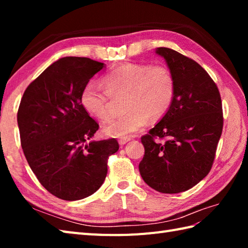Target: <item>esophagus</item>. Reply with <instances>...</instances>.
Returning a JSON list of instances; mask_svg holds the SVG:
<instances>
[{"label":"esophagus","instance_id":"esophagus-1","mask_svg":"<svg viewBox=\"0 0 248 248\" xmlns=\"http://www.w3.org/2000/svg\"><path fill=\"white\" fill-rule=\"evenodd\" d=\"M129 140H131L130 138H120V139L118 140V143H119L120 146H124V145L127 144Z\"/></svg>","mask_w":248,"mask_h":248}]
</instances>
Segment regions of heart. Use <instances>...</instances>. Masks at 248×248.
Instances as JSON below:
<instances>
[{
	"instance_id": "heart-1",
	"label": "heart",
	"mask_w": 248,
	"mask_h": 248,
	"mask_svg": "<svg viewBox=\"0 0 248 248\" xmlns=\"http://www.w3.org/2000/svg\"><path fill=\"white\" fill-rule=\"evenodd\" d=\"M104 91L93 81L81 92V104L86 112L99 120L110 117L109 94L125 93L124 108L128 112L105 125L104 133L115 138H127L146 124L157 120L170 109L175 96L176 81L171 70L164 65L125 62L108 72L102 78Z\"/></svg>"
}]
</instances>
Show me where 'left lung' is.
Returning <instances> with one entry per match:
<instances>
[{"label": "left lung", "mask_w": 248, "mask_h": 248, "mask_svg": "<svg viewBox=\"0 0 248 248\" xmlns=\"http://www.w3.org/2000/svg\"><path fill=\"white\" fill-rule=\"evenodd\" d=\"M176 81L170 109L141 136L145 155L139 168L150 187L164 194L187 191L211 170L223 131L217 84L198 62L168 48H156ZM155 138H166L163 143Z\"/></svg>", "instance_id": "8db88e82"}]
</instances>
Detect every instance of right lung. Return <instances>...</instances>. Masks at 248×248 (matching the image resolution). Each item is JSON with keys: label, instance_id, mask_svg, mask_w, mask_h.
<instances>
[{"label": "right lung", "instance_id": "add662e5", "mask_svg": "<svg viewBox=\"0 0 248 248\" xmlns=\"http://www.w3.org/2000/svg\"><path fill=\"white\" fill-rule=\"evenodd\" d=\"M103 62L68 56L56 61L25 89L17 120L31 170L46 191L64 200L91 196L102 186L115 139L92 140L99 124L81 104L84 85Z\"/></svg>", "mask_w": 248, "mask_h": 248}]
</instances>
